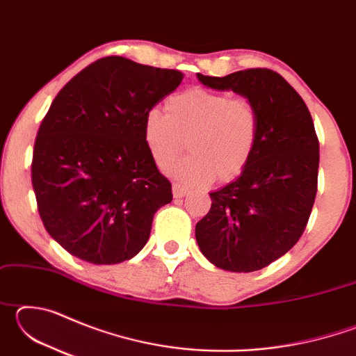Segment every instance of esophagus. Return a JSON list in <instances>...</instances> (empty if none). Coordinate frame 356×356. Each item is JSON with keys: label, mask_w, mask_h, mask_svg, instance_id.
<instances>
[{"label": "esophagus", "mask_w": 356, "mask_h": 356, "mask_svg": "<svg viewBox=\"0 0 356 356\" xmlns=\"http://www.w3.org/2000/svg\"><path fill=\"white\" fill-rule=\"evenodd\" d=\"M186 193H188V188H186V186H184L182 184H179V182H174L172 184V195H174V197H184Z\"/></svg>", "instance_id": "esophagus-1"}]
</instances>
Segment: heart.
I'll use <instances>...</instances> for the list:
<instances>
[{
	"instance_id": "1",
	"label": "heart",
	"mask_w": 356,
	"mask_h": 356,
	"mask_svg": "<svg viewBox=\"0 0 356 356\" xmlns=\"http://www.w3.org/2000/svg\"><path fill=\"white\" fill-rule=\"evenodd\" d=\"M261 119L250 99L195 88L165 102V113L144 118V140L160 166L170 165L188 144L190 155L172 168L186 185L231 182L256 152Z\"/></svg>"
}]
</instances>
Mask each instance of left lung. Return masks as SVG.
I'll use <instances>...</instances> for the list:
<instances>
[{
    "label": "left lung",
    "mask_w": 356,
    "mask_h": 356,
    "mask_svg": "<svg viewBox=\"0 0 356 356\" xmlns=\"http://www.w3.org/2000/svg\"><path fill=\"white\" fill-rule=\"evenodd\" d=\"M197 80L250 99L261 119L250 165L234 182L210 193L212 207L195 231L201 252L216 267L256 272L284 256L308 225L318 174L314 122L300 94L270 69L197 74Z\"/></svg>",
    "instance_id": "8db88e82"
}]
</instances>
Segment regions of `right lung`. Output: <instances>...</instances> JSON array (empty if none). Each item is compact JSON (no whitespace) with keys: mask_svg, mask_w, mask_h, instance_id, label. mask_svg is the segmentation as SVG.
<instances>
[{"mask_svg":"<svg viewBox=\"0 0 356 356\" xmlns=\"http://www.w3.org/2000/svg\"><path fill=\"white\" fill-rule=\"evenodd\" d=\"M184 74L106 56L53 100L34 143L31 180L47 232L81 261H129L172 201L144 140V118Z\"/></svg>","mask_w":356,"mask_h":356,"instance_id":"right-lung-1","label":"right lung"}]
</instances>
